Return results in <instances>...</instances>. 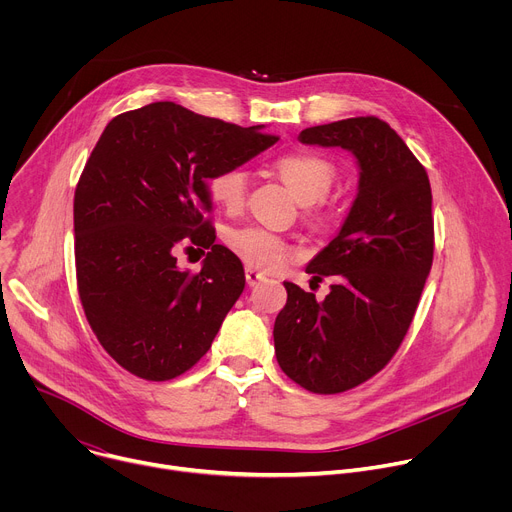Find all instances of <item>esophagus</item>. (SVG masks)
Wrapping results in <instances>:
<instances>
[{"label":"esophagus","mask_w":512,"mask_h":512,"mask_svg":"<svg viewBox=\"0 0 512 512\" xmlns=\"http://www.w3.org/2000/svg\"><path fill=\"white\" fill-rule=\"evenodd\" d=\"M245 279H247V283L253 287V285H257L259 281H263L265 275H263L261 271L253 269V267H247V269H245Z\"/></svg>","instance_id":"1"}]
</instances>
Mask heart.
Instances as JSON below:
<instances>
[{"instance_id":"heart-1","label":"heart","mask_w":512,"mask_h":512,"mask_svg":"<svg viewBox=\"0 0 512 512\" xmlns=\"http://www.w3.org/2000/svg\"><path fill=\"white\" fill-rule=\"evenodd\" d=\"M275 170L302 204L324 200L338 176L334 162L314 152L283 154L275 160ZM247 184L249 174L243 166H225L210 176L208 194L218 206L237 210L245 202ZM227 243L249 267L257 269L277 267L291 253V247L279 235L261 227L235 229Z\"/></svg>"}]
</instances>
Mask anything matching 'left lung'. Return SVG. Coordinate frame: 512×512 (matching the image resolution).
I'll use <instances>...</instances> for the list:
<instances>
[{
    "mask_svg": "<svg viewBox=\"0 0 512 512\" xmlns=\"http://www.w3.org/2000/svg\"><path fill=\"white\" fill-rule=\"evenodd\" d=\"M302 143L348 150L358 192L338 235L306 267L332 275L318 302L283 281L285 308L273 326L281 371L300 387L334 395L375 377L401 346L433 261L431 186L405 141L379 117L308 127Z\"/></svg>",
    "mask_w": 512,
    "mask_h": 512,
    "instance_id": "left-lung-1",
    "label": "left lung"
}]
</instances>
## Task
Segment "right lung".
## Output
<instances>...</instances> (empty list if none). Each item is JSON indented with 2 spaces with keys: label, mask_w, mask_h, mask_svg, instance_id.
Listing matches in <instances>:
<instances>
[{
  "label": "right lung",
  "mask_w": 512,
  "mask_h": 512,
  "mask_svg": "<svg viewBox=\"0 0 512 512\" xmlns=\"http://www.w3.org/2000/svg\"><path fill=\"white\" fill-rule=\"evenodd\" d=\"M277 139L172 101L105 127L75 190L77 285L97 340L131 375L170 381L208 352L245 271L214 243L206 180ZM180 242L211 249L198 274L177 269Z\"/></svg>",
  "instance_id": "add662e5"
}]
</instances>
